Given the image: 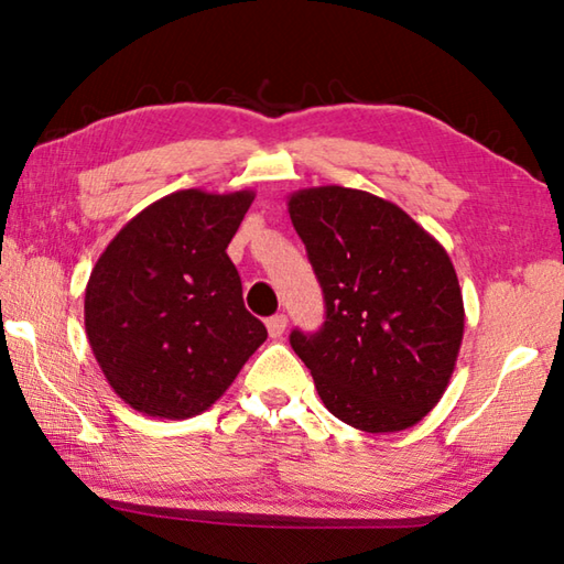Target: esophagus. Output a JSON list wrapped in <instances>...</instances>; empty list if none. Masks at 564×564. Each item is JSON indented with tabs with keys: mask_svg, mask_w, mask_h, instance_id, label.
I'll use <instances>...</instances> for the list:
<instances>
[{
	"mask_svg": "<svg viewBox=\"0 0 564 564\" xmlns=\"http://www.w3.org/2000/svg\"><path fill=\"white\" fill-rule=\"evenodd\" d=\"M265 326H269V333L271 338H281L285 328H289V318L283 316V313H275V316H271L269 321H265Z\"/></svg>",
	"mask_w": 564,
	"mask_h": 564,
	"instance_id": "1",
	"label": "esophagus"
}]
</instances>
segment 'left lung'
<instances>
[{"mask_svg":"<svg viewBox=\"0 0 564 564\" xmlns=\"http://www.w3.org/2000/svg\"><path fill=\"white\" fill-rule=\"evenodd\" d=\"M326 301L316 333H291L333 415L366 433L420 423L443 398L465 330L451 256L403 208L346 186L289 196Z\"/></svg>","mask_w":564,"mask_h":564,"instance_id":"left-lung-1","label":"left lung"}]
</instances>
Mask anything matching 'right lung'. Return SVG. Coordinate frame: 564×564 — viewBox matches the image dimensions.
<instances>
[{"mask_svg":"<svg viewBox=\"0 0 564 564\" xmlns=\"http://www.w3.org/2000/svg\"><path fill=\"white\" fill-rule=\"evenodd\" d=\"M253 191L184 188L111 238L84 293V326L123 403L186 420L212 408L269 338L226 248Z\"/></svg>","mask_w":564,"mask_h":564,"instance_id":"right-lung-1","label":"right lung"}]
</instances>
